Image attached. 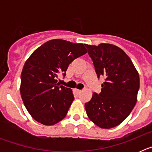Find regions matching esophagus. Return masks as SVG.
I'll use <instances>...</instances> for the list:
<instances>
[{
  "label": "esophagus",
  "mask_w": 152,
  "mask_h": 152,
  "mask_svg": "<svg viewBox=\"0 0 152 152\" xmlns=\"http://www.w3.org/2000/svg\"><path fill=\"white\" fill-rule=\"evenodd\" d=\"M75 91L77 93V94H80V93L82 91H81V90H78V89H75Z\"/></svg>",
  "instance_id": "1"
}]
</instances>
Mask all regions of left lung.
<instances>
[{"mask_svg":"<svg viewBox=\"0 0 152 152\" xmlns=\"http://www.w3.org/2000/svg\"><path fill=\"white\" fill-rule=\"evenodd\" d=\"M97 77H105L101 92L85 103L88 117L102 129H111L126 119L137 101L139 75L126 52L114 45L85 44Z\"/></svg>","mask_w":152,"mask_h":152,"instance_id":"left-lung-1","label":"left lung"}]
</instances>
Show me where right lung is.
<instances>
[{
	"label": "right lung",
	"mask_w": 152,
	"mask_h": 152,
	"mask_svg": "<svg viewBox=\"0 0 152 152\" xmlns=\"http://www.w3.org/2000/svg\"><path fill=\"white\" fill-rule=\"evenodd\" d=\"M86 53L84 44L52 39L26 60L21 73L20 94L35 120L52 126L65 117L75 97L72 89L59 86L56 78L60 74L64 77L69 64Z\"/></svg>",
	"instance_id": "add662e5"
}]
</instances>
